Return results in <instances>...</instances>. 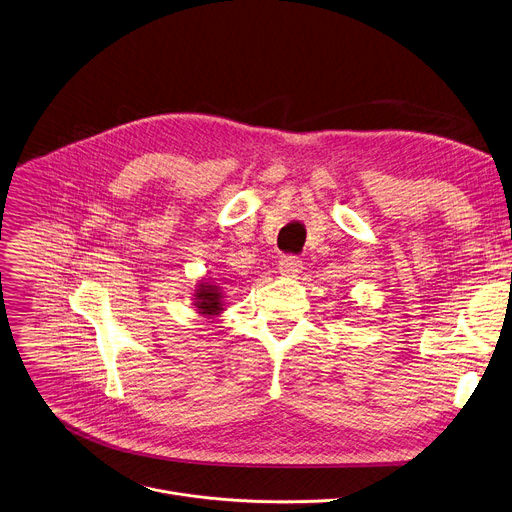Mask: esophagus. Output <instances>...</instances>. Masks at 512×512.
<instances>
[{"mask_svg":"<svg viewBox=\"0 0 512 512\" xmlns=\"http://www.w3.org/2000/svg\"><path fill=\"white\" fill-rule=\"evenodd\" d=\"M303 270V262L297 256H285L278 262V272L282 276H297Z\"/></svg>","mask_w":512,"mask_h":512,"instance_id":"obj_1","label":"esophagus"}]
</instances>
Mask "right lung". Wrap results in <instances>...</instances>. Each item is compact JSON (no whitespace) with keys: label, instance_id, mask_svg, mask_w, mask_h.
<instances>
[{"label":"right lung","instance_id":"1","mask_svg":"<svg viewBox=\"0 0 512 512\" xmlns=\"http://www.w3.org/2000/svg\"><path fill=\"white\" fill-rule=\"evenodd\" d=\"M223 287L217 285V282L209 280V278H201L195 285V293H193V305L195 311L207 319H215L219 317V313L225 311V303H223Z\"/></svg>","mask_w":512,"mask_h":512}]
</instances>
